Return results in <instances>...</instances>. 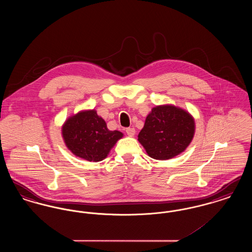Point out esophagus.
I'll use <instances>...</instances> for the list:
<instances>
[{
	"label": "esophagus",
	"mask_w": 252,
	"mask_h": 252,
	"mask_svg": "<svg viewBox=\"0 0 252 252\" xmlns=\"http://www.w3.org/2000/svg\"><path fill=\"white\" fill-rule=\"evenodd\" d=\"M126 134H127L128 136H130V137L134 136V135H135V133H136V131H135V128H133V127H128V128H126Z\"/></svg>",
	"instance_id": "esophagus-1"
}]
</instances>
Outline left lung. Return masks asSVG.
Masks as SVG:
<instances>
[{"mask_svg": "<svg viewBox=\"0 0 252 252\" xmlns=\"http://www.w3.org/2000/svg\"><path fill=\"white\" fill-rule=\"evenodd\" d=\"M194 121L185 110L158 106L147 115L138 141L155 159H169L183 152L192 142Z\"/></svg>", "mask_w": 252, "mask_h": 252, "instance_id": "1", "label": "left lung"}]
</instances>
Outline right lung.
Instances as JSON below:
<instances>
[{
	"label": "right lung",
	"mask_w": 252,
	"mask_h": 252,
	"mask_svg": "<svg viewBox=\"0 0 252 252\" xmlns=\"http://www.w3.org/2000/svg\"><path fill=\"white\" fill-rule=\"evenodd\" d=\"M62 136L67 147L75 156L89 161H101L123 137L118 130L110 131L106 122L95 110L78 112L62 126Z\"/></svg>",
	"instance_id": "add662e5"
}]
</instances>
